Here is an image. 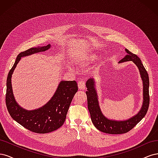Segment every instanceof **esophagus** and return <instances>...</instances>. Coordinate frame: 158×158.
<instances>
[{"instance_id": "obj_1", "label": "esophagus", "mask_w": 158, "mask_h": 158, "mask_svg": "<svg viewBox=\"0 0 158 158\" xmlns=\"http://www.w3.org/2000/svg\"><path fill=\"white\" fill-rule=\"evenodd\" d=\"M78 85L79 89H84L85 88V82L84 80H83V79L80 80L78 83Z\"/></svg>"}]
</instances>
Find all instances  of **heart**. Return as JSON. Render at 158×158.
Masks as SVG:
<instances>
[{
    "instance_id": "obj_1",
    "label": "heart",
    "mask_w": 158,
    "mask_h": 158,
    "mask_svg": "<svg viewBox=\"0 0 158 158\" xmlns=\"http://www.w3.org/2000/svg\"><path fill=\"white\" fill-rule=\"evenodd\" d=\"M98 59V56L96 55L95 54H91V55H89L88 56H86V57H85L84 60L85 61H94L95 60H96Z\"/></svg>"
}]
</instances>
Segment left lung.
<instances>
[{
	"instance_id": "left-lung-1",
	"label": "left lung",
	"mask_w": 158,
	"mask_h": 158,
	"mask_svg": "<svg viewBox=\"0 0 158 158\" xmlns=\"http://www.w3.org/2000/svg\"><path fill=\"white\" fill-rule=\"evenodd\" d=\"M127 55L118 62L119 63L127 61H132L139 70L143 82V103L142 108L135 116L125 121L110 120L104 116L100 109L98 97L95 88L94 80L92 78L87 80L86 85L88 108L90 113L91 118L95 128L99 131L111 135H119L130 131L144 117L148 111L150 104L149 95V77L140 59L136 55L125 49Z\"/></svg>"
}]
</instances>
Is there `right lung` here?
<instances>
[{"label": "right lung", "instance_id": "1", "mask_svg": "<svg viewBox=\"0 0 158 158\" xmlns=\"http://www.w3.org/2000/svg\"><path fill=\"white\" fill-rule=\"evenodd\" d=\"M50 47L51 45L49 44L21 52L9 71L6 80V105L10 115L27 130L39 134L52 132L63 125L72 100L78 91V84L75 80H62L53 96L45 106L37 109L27 111L21 107L16 102L12 92L11 78L21 57L47 51Z\"/></svg>", "mask_w": 158, "mask_h": 158}]
</instances>
